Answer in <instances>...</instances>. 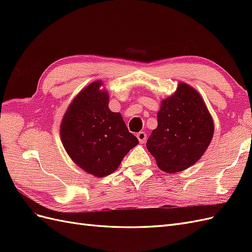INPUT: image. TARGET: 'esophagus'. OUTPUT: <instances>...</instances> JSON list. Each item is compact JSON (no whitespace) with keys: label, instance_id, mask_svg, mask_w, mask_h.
I'll return each instance as SVG.
<instances>
[{"label":"esophagus","instance_id":"34e87169","mask_svg":"<svg viewBox=\"0 0 252 252\" xmlns=\"http://www.w3.org/2000/svg\"><path fill=\"white\" fill-rule=\"evenodd\" d=\"M136 138H138V140L141 144H143V143H145V141H146V139H147V134L145 133L144 131H140L138 134H136Z\"/></svg>","mask_w":252,"mask_h":252}]
</instances>
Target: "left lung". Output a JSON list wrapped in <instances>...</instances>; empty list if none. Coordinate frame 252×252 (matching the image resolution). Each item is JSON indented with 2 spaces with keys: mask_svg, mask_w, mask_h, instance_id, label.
<instances>
[{
  "mask_svg": "<svg viewBox=\"0 0 252 252\" xmlns=\"http://www.w3.org/2000/svg\"><path fill=\"white\" fill-rule=\"evenodd\" d=\"M213 133L215 123L202 95L188 84L180 82L173 94L162 100L158 127L146 146L159 169L177 173L199 161Z\"/></svg>",
  "mask_w": 252,
  "mask_h": 252,
  "instance_id": "obj_1",
  "label": "left lung"
}]
</instances>
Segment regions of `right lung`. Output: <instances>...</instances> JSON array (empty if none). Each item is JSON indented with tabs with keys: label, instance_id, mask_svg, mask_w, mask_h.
I'll return each mask as SVG.
<instances>
[{
	"label": "right lung",
	"instance_id": "right-lung-1",
	"mask_svg": "<svg viewBox=\"0 0 252 252\" xmlns=\"http://www.w3.org/2000/svg\"><path fill=\"white\" fill-rule=\"evenodd\" d=\"M101 80L90 83L68 106L60 125L66 152L81 169L102 178L118 169L129 150L139 144L120 112L109 107Z\"/></svg>",
	"mask_w": 252,
	"mask_h": 252
}]
</instances>
